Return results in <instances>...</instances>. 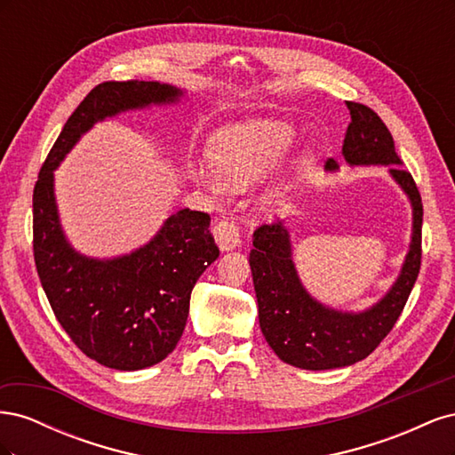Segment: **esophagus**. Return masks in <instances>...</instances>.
Here are the masks:
<instances>
[{
    "instance_id": "34e87169",
    "label": "esophagus",
    "mask_w": 455,
    "mask_h": 455,
    "mask_svg": "<svg viewBox=\"0 0 455 455\" xmlns=\"http://www.w3.org/2000/svg\"><path fill=\"white\" fill-rule=\"evenodd\" d=\"M214 239L222 251H233L237 249L241 237H239V228L233 220H220V222L212 229Z\"/></svg>"
}]
</instances>
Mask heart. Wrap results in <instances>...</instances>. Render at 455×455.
<instances>
[{
	"label": "heart",
	"instance_id": "obj_1",
	"mask_svg": "<svg viewBox=\"0 0 455 455\" xmlns=\"http://www.w3.org/2000/svg\"><path fill=\"white\" fill-rule=\"evenodd\" d=\"M291 125L275 119H252L218 131L211 140L214 171L196 169V180L220 196L229 188H246L269 172L292 146Z\"/></svg>",
	"mask_w": 455,
	"mask_h": 455
}]
</instances>
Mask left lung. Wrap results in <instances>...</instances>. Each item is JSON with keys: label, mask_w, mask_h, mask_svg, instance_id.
<instances>
[{"label": "left lung", "mask_w": 455, "mask_h": 455, "mask_svg": "<svg viewBox=\"0 0 455 455\" xmlns=\"http://www.w3.org/2000/svg\"><path fill=\"white\" fill-rule=\"evenodd\" d=\"M351 123L343 140L349 164H389V172L414 209L411 244L391 291L364 313H341L315 301L301 286L292 264L291 239L283 222L261 224L254 231L251 269L258 298L259 328L281 361L304 370H330L359 363L374 351L401 316L421 267L423 204L414 178L395 151L393 136L374 109L346 102ZM326 169H338L330 157Z\"/></svg>", "instance_id": "1"}]
</instances>
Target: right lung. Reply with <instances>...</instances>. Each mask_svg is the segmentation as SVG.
<instances>
[{
	"label": "right lung",
	"mask_w": 455,
	"mask_h": 455,
	"mask_svg": "<svg viewBox=\"0 0 455 455\" xmlns=\"http://www.w3.org/2000/svg\"><path fill=\"white\" fill-rule=\"evenodd\" d=\"M180 89L157 81H104L68 117L34 186V259L41 286L66 334L89 359L142 370L182 338L191 291L220 251L211 216L178 211L142 249L114 259L77 254L60 229L52 171L96 121L132 108L174 102Z\"/></svg>",
	"instance_id": "1"
}]
</instances>
